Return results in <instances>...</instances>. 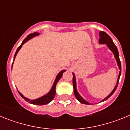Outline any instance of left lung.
Wrapping results in <instances>:
<instances>
[{
	"instance_id": "8db88e82",
	"label": "left lung",
	"mask_w": 130,
	"mask_h": 130,
	"mask_svg": "<svg viewBox=\"0 0 130 130\" xmlns=\"http://www.w3.org/2000/svg\"><path fill=\"white\" fill-rule=\"evenodd\" d=\"M100 36V39H99V43L100 44H106L107 47L111 51V52L113 53L114 55V57L116 59V61H117V65L119 66V68L120 70V72H119V76H118V79H117V84H116L115 87L113 88V90H112L109 94L108 95L107 97H105L104 99L102 100L100 102H104V101L107 100L111 96V95L115 92V90L117 89V86H118V84L119 82V79H120V75H121V63L120 61V58H119V51H118V49H117V46H116L115 43L112 42V39L108 35L107 33H105V32H103V31H100L99 33ZM73 74V92H74V95H75V98H77L78 101H79L80 103L83 104H87V105H90V103H88L87 100L84 99L79 94V92H78L77 90V85H76V78H75V75L74 74V73H72Z\"/></svg>"
}]
</instances>
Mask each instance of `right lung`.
Instances as JSON below:
<instances>
[{"label":"right lung","instance_id":"add662e5","mask_svg":"<svg viewBox=\"0 0 130 130\" xmlns=\"http://www.w3.org/2000/svg\"><path fill=\"white\" fill-rule=\"evenodd\" d=\"M39 35H40V33L34 32L33 34H29V35L27 36V37H26V38H25V40L23 41L22 43L21 44L20 46H19V47L18 48V49H17V51H16L15 53L14 57H13V62H14V60H15V57H16V55H17V54L18 53V52L19 51V50L21 49V48L22 47L24 43H26L27 41H28V40H30V39L36 37V36H39ZM13 64H12V66H11V69H12V67H13ZM65 72H66V70H62V71H60V72L58 73V75H57L56 78H55V81H54L53 84V86H52V87H51V90H49V91L46 94L43 95V96H42V97L38 98H37V99L30 100V99H28V98H27L25 97V96H23V94H21V93L19 91H18V92H19V94H20V96H21V97H22L23 99H25L26 102H29L30 104H34V105H46V104L50 103V102H51V101L53 100L54 97H55V94H56V85H57V83H58V81H59L60 79V78L62 77L63 73Z\"/></svg>","mask_w":130,"mask_h":130}]
</instances>
